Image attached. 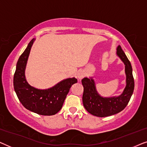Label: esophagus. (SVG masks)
I'll use <instances>...</instances> for the list:
<instances>
[{
    "label": "esophagus",
    "instance_id": "34e87169",
    "mask_svg": "<svg viewBox=\"0 0 147 147\" xmlns=\"http://www.w3.org/2000/svg\"><path fill=\"white\" fill-rule=\"evenodd\" d=\"M84 76H85V72L84 71H82V70H80L78 72L77 74V77L78 78V80H81L82 78H84Z\"/></svg>",
    "mask_w": 147,
    "mask_h": 147
}]
</instances>
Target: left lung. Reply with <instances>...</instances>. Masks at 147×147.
Returning <instances> with one entry per match:
<instances>
[{
	"instance_id": "1",
	"label": "left lung",
	"mask_w": 147,
	"mask_h": 147,
	"mask_svg": "<svg viewBox=\"0 0 147 147\" xmlns=\"http://www.w3.org/2000/svg\"><path fill=\"white\" fill-rule=\"evenodd\" d=\"M116 54L125 65L126 85L121 95L117 97H102L98 93L95 82L92 78H84L82 80L84 87L82 101L84 108L90 114L98 117H106L121 112L127 106L133 93L134 82L130 62L120 45L117 47Z\"/></svg>"
}]
</instances>
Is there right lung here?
<instances>
[{"instance_id":"obj_1","label":"right lung","mask_w":147,"mask_h":147,"mask_svg":"<svg viewBox=\"0 0 147 147\" xmlns=\"http://www.w3.org/2000/svg\"><path fill=\"white\" fill-rule=\"evenodd\" d=\"M34 41L35 39L30 41L18 60L14 74V89L26 109L40 115H54L61 109L70 88L78 80L75 78H68L46 90H39L30 86L26 80L25 70Z\"/></svg>"}]
</instances>
